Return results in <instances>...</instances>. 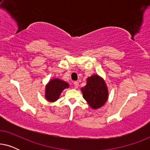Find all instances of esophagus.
Masks as SVG:
<instances>
[{
    "label": "esophagus",
    "mask_w": 150,
    "mask_h": 150,
    "mask_svg": "<svg viewBox=\"0 0 150 150\" xmlns=\"http://www.w3.org/2000/svg\"><path fill=\"white\" fill-rule=\"evenodd\" d=\"M74 88H75V89H77V88L79 87V82L75 81L74 83Z\"/></svg>",
    "instance_id": "34e87169"
}]
</instances>
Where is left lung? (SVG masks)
I'll use <instances>...</instances> for the list:
<instances>
[{
    "mask_svg": "<svg viewBox=\"0 0 150 150\" xmlns=\"http://www.w3.org/2000/svg\"><path fill=\"white\" fill-rule=\"evenodd\" d=\"M81 90L84 99L93 109L102 107L108 100V90L105 81L98 74L87 78V85Z\"/></svg>",
    "mask_w": 150,
    "mask_h": 150,
    "instance_id": "obj_1",
    "label": "left lung"
}]
</instances>
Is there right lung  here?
Here are the masks:
<instances>
[{"label": "right lung", "instance_id": "obj_1", "mask_svg": "<svg viewBox=\"0 0 150 150\" xmlns=\"http://www.w3.org/2000/svg\"><path fill=\"white\" fill-rule=\"evenodd\" d=\"M69 84L59 79H52L46 84L45 88V98L49 102L57 101L65 89L69 87Z\"/></svg>", "mask_w": 150, "mask_h": 150}]
</instances>
